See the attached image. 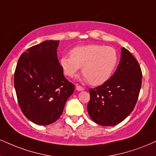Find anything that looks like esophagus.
Returning a JSON list of instances; mask_svg holds the SVG:
<instances>
[{"instance_id": "1", "label": "esophagus", "mask_w": 156, "mask_h": 156, "mask_svg": "<svg viewBox=\"0 0 156 156\" xmlns=\"http://www.w3.org/2000/svg\"><path fill=\"white\" fill-rule=\"evenodd\" d=\"M76 90H78V91H82V90H84V88L82 87V86L79 85V84H76Z\"/></svg>"}]
</instances>
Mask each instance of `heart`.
<instances>
[{
    "mask_svg": "<svg viewBox=\"0 0 156 156\" xmlns=\"http://www.w3.org/2000/svg\"><path fill=\"white\" fill-rule=\"evenodd\" d=\"M119 62L116 50L98 44L76 46L70 56L63 55L60 63L64 74L73 76L82 67V73L92 85L103 84L111 77Z\"/></svg>",
    "mask_w": 156,
    "mask_h": 156,
    "instance_id": "b5f03b06",
    "label": "heart"
}]
</instances>
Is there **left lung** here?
I'll return each mask as SVG.
<instances>
[{
	"mask_svg": "<svg viewBox=\"0 0 156 156\" xmlns=\"http://www.w3.org/2000/svg\"><path fill=\"white\" fill-rule=\"evenodd\" d=\"M116 72L103 84L90 88L87 111L90 118L101 126H114L134 110L142 86L139 63L127 49L122 48Z\"/></svg>",
	"mask_w": 156,
	"mask_h": 156,
	"instance_id": "8db88e82",
	"label": "left lung"
}]
</instances>
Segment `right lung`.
Wrapping results in <instances>:
<instances>
[{
    "label": "right lung",
    "instance_id": "1",
    "mask_svg": "<svg viewBox=\"0 0 156 156\" xmlns=\"http://www.w3.org/2000/svg\"><path fill=\"white\" fill-rule=\"evenodd\" d=\"M59 40H45L19 57L14 87L21 111L34 124L55 122L72 95L74 84L63 76L57 56Z\"/></svg>",
    "mask_w": 156,
    "mask_h": 156
}]
</instances>
